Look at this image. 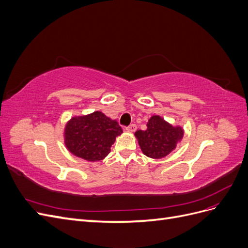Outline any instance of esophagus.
Instances as JSON below:
<instances>
[{
	"label": "esophagus",
	"mask_w": 248,
	"mask_h": 248,
	"mask_svg": "<svg viewBox=\"0 0 248 248\" xmlns=\"http://www.w3.org/2000/svg\"><path fill=\"white\" fill-rule=\"evenodd\" d=\"M126 130L128 131V132H134V131L137 130V126L134 125V124H131L128 127H126Z\"/></svg>",
	"instance_id": "esophagus-1"
}]
</instances>
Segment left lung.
<instances>
[{
  "label": "left lung",
  "mask_w": 248,
  "mask_h": 248,
  "mask_svg": "<svg viewBox=\"0 0 248 248\" xmlns=\"http://www.w3.org/2000/svg\"><path fill=\"white\" fill-rule=\"evenodd\" d=\"M134 136L142 153L152 159H160L176 149L184 137V129L159 115H153L148 120L147 128L138 130Z\"/></svg>",
  "instance_id": "left-lung-1"
}]
</instances>
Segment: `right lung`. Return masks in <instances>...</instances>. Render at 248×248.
<instances>
[{
    "label": "right lung",
    "instance_id": "obj_1",
    "mask_svg": "<svg viewBox=\"0 0 248 248\" xmlns=\"http://www.w3.org/2000/svg\"><path fill=\"white\" fill-rule=\"evenodd\" d=\"M123 130L117 120L96 110L84 116H73L64 128V144L68 151L87 161H99L110 152V147Z\"/></svg>",
    "mask_w": 248,
    "mask_h": 248
}]
</instances>
